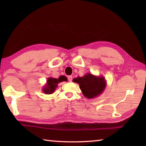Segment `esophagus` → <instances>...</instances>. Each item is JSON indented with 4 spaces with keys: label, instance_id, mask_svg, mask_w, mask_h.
<instances>
[{
    "label": "esophagus",
    "instance_id": "obj_1",
    "mask_svg": "<svg viewBox=\"0 0 146 146\" xmlns=\"http://www.w3.org/2000/svg\"><path fill=\"white\" fill-rule=\"evenodd\" d=\"M68 81L71 82V81H72V80H73V78H72V76H68Z\"/></svg>",
    "mask_w": 146,
    "mask_h": 146
}]
</instances>
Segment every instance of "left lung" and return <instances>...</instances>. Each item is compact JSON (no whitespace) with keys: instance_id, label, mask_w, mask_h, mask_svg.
I'll return each mask as SVG.
<instances>
[{"instance_id":"8db88e82","label":"left lung","mask_w":146,"mask_h":146,"mask_svg":"<svg viewBox=\"0 0 146 146\" xmlns=\"http://www.w3.org/2000/svg\"><path fill=\"white\" fill-rule=\"evenodd\" d=\"M73 81L78 83L83 95L88 99L98 97L107 86V82L103 76H95L86 73L82 77H77Z\"/></svg>"}]
</instances>
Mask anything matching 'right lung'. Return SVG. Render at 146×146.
Wrapping results in <instances>:
<instances>
[{
	"label": "right lung",
	"instance_id": "1",
	"mask_svg": "<svg viewBox=\"0 0 146 146\" xmlns=\"http://www.w3.org/2000/svg\"><path fill=\"white\" fill-rule=\"evenodd\" d=\"M66 81V78L64 77H60L59 78H54L52 77H49L48 78L46 83L42 87V90L45 94H52L54 92L55 90L58 87V84L61 82Z\"/></svg>",
	"mask_w": 146,
	"mask_h": 146
}]
</instances>
